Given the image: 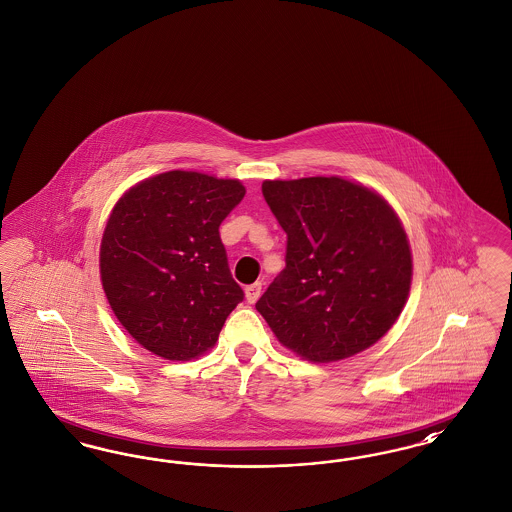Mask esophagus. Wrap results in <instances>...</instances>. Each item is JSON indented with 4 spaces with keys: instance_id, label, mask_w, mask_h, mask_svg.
Wrapping results in <instances>:
<instances>
[{
    "instance_id": "obj_1",
    "label": "esophagus",
    "mask_w": 512,
    "mask_h": 512,
    "mask_svg": "<svg viewBox=\"0 0 512 512\" xmlns=\"http://www.w3.org/2000/svg\"><path fill=\"white\" fill-rule=\"evenodd\" d=\"M261 289H263L261 282H255V284L246 287V299L249 305H253L261 297Z\"/></svg>"
}]
</instances>
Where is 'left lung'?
<instances>
[{
    "mask_svg": "<svg viewBox=\"0 0 512 512\" xmlns=\"http://www.w3.org/2000/svg\"><path fill=\"white\" fill-rule=\"evenodd\" d=\"M287 234L286 268L255 308L284 347L337 362L377 343L411 286L406 230L379 194L341 177L265 181Z\"/></svg>",
    "mask_w": 512,
    "mask_h": 512,
    "instance_id": "8db88e82",
    "label": "left lung"
}]
</instances>
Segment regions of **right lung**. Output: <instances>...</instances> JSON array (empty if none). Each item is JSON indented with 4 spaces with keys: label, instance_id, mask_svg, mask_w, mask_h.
<instances>
[{
    "label": "right lung",
    "instance_id": "obj_1",
    "mask_svg": "<svg viewBox=\"0 0 512 512\" xmlns=\"http://www.w3.org/2000/svg\"><path fill=\"white\" fill-rule=\"evenodd\" d=\"M244 194L234 179L167 171L133 186L112 209L101 242L104 293L146 350L196 358L244 301L219 234Z\"/></svg>",
    "mask_w": 512,
    "mask_h": 512
}]
</instances>
